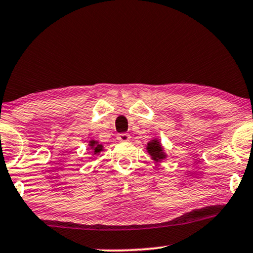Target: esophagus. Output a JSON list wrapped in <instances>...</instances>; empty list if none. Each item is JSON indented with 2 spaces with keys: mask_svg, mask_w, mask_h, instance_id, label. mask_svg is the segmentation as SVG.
Masks as SVG:
<instances>
[{
  "mask_svg": "<svg viewBox=\"0 0 253 253\" xmlns=\"http://www.w3.org/2000/svg\"><path fill=\"white\" fill-rule=\"evenodd\" d=\"M117 139L119 142H128L130 140V135L127 133H121V134H118Z\"/></svg>",
  "mask_w": 253,
  "mask_h": 253,
  "instance_id": "34e87169",
  "label": "esophagus"
}]
</instances>
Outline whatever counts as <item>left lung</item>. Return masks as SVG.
<instances>
[{
  "label": "left lung",
  "instance_id": "left-lung-1",
  "mask_svg": "<svg viewBox=\"0 0 253 253\" xmlns=\"http://www.w3.org/2000/svg\"><path fill=\"white\" fill-rule=\"evenodd\" d=\"M146 149L147 152H148V154L152 156V159L156 162H161L162 160L167 158V154L165 153L164 147H162L161 142H160L158 137H154V139L150 140V141L147 143Z\"/></svg>",
  "mask_w": 253,
  "mask_h": 253
}]
</instances>
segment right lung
<instances>
[{
    "instance_id": "add662e5",
    "label": "right lung",
    "mask_w": 253,
    "mask_h": 253,
    "mask_svg": "<svg viewBox=\"0 0 253 253\" xmlns=\"http://www.w3.org/2000/svg\"><path fill=\"white\" fill-rule=\"evenodd\" d=\"M88 148L92 150V154L93 155H97L99 153H101L104 150V146L103 143H99L98 141H95V140H89L88 142Z\"/></svg>"
}]
</instances>
